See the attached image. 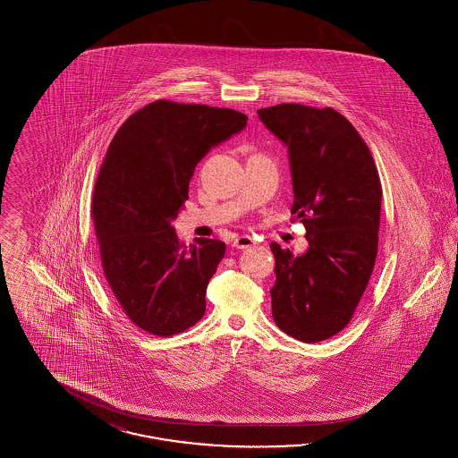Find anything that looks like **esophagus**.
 Instances as JSON below:
<instances>
[{"mask_svg":"<svg viewBox=\"0 0 458 458\" xmlns=\"http://www.w3.org/2000/svg\"><path fill=\"white\" fill-rule=\"evenodd\" d=\"M233 247L240 249V250L250 249V247H256V240L249 237V235H242V237H237V239L233 240Z\"/></svg>","mask_w":458,"mask_h":458,"instance_id":"34e87169","label":"esophagus"}]
</instances>
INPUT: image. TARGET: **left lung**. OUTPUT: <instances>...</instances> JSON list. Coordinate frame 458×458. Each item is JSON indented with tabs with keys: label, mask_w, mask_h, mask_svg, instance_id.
Returning a JSON list of instances; mask_svg holds the SVG:
<instances>
[{
	"label": "left lung",
	"mask_w": 458,
	"mask_h": 458,
	"mask_svg": "<svg viewBox=\"0 0 458 458\" xmlns=\"http://www.w3.org/2000/svg\"><path fill=\"white\" fill-rule=\"evenodd\" d=\"M258 114L286 146L292 215L309 242L301 256L269 245L273 319L304 344L323 342L349 325L369 282L383 196L377 168L359 131L333 108L284 103Z\"/></svg>",
	"instance_id": "obj_1"
}]
</instances>
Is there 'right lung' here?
Returning <instances> with one entry per match:
<instances>
[{
    "mask_svg": "<svg viewBox=\"0 0 458 458\" xmlns=\"http://www.w3.org/2000/svg\"><path fill=\"white\" fill-rule=\"evenodd\" d=\"M240 111L154 101L116 131L98 174L92 218L103 271L135 327L172 336L206 312V288L225 256L221 240L180 243L172 226L197 163L243 131Z\"/></svg>",
    "mask_w": 458,
    "mask_h": 458,
    "instance_id": "1",
    "label": "right lung"
}]
</instances>
